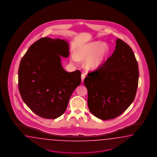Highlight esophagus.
Returning <instances> with one entry per match:
<instances>
[{
	"label": "esophagus",
	"mask_w": 157,
	"mask_h": 157,
	"mask_svg": "<svg viewBox=\"0 0 157 157\" xmlns=\"http://www.w3.org/2000/svg\"><path fill=\"white\" fill-rule=\"evenodd\" d=\"M85 77H86V76H85V74H82V76H81V80H82V82H83Z\"/></svg>",
	"instance_id": "esophagus-1"
}]
</instances>
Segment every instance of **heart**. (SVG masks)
I'll return each mask as SVG.
<instances>
[{"instance_id": "heart-1", "label": "heart", "mask_w": 157, "mask_h": 157, "mask_svg": "<svg viewBox=\"0 0 157 157\" xmlns=\"http://www.w3.org/2000/svg\"><path fill=\"white\" fill-rule=\"evenodd\" d=\"M108 44L100 42H91L81 45L77 49L75 55L73 57L74 62L86 59L84 67L88 70L98 69L104 63L108 56Z\"/></svg>"}]
</instances>
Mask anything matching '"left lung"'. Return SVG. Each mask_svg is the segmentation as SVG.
<instances>
[{
	"instance_id": "8db88e82",
	"label": "left lung",
	"mask_w": 157,
	"mask_h": 157,
	"mask_svg": "<svg viewBox=\"0 0 157 157\" xmlns=\"http://www.w3.org/2000/svg\"><path fill=\"white\" fill-rule=\"evenodd\" d=\"M115 42L112 56L84 80L89 110L102 120L121 115L132 103L138 86L139 66L132 49L120 39Z\"/></svg>"
}]
</instances>
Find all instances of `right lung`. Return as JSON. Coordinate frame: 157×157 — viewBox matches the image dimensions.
I'll use <instances>...</instances> for the list:
<instances>
[{"mask_svg":"<svg viewBox=\"0 0 157 157\" xmlns=\"http://www.w3.org/2000/svg\"><path fill=\"white\" fill-rule=\"evenodd\" d=\"M69 43L45 37L34 43L18 69V88L33 112L45 119H56L65 112L71 95L81 83V73L63 69L61 57L69 56Z\"/></svg>","mask_w":157,"mask_h":157,"instance_id":"1","label":"right lung"}]
</instances>
